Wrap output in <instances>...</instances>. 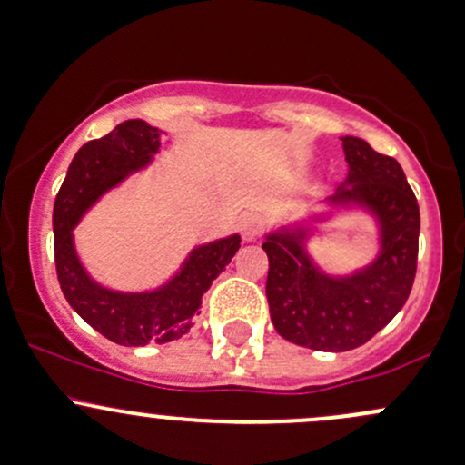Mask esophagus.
<instances>
[{
	"label": "esophagus",
	"instance_id": "34e87169",
	"mask_svg": "<svg viewBox=\"0 0 465 465\" xmlns=\"http://www.w3.org/2000/svg\"><path fill=\"white\" fill-rule=\"evenodd\" d=\"M238 227H241L242 241L252 242V241H256L258 236H261L262 220H261V216H258V213H245V216L241 218V224H238Z\"/></svg>",
	"mask_w": 465,
	"mask_h": 465
}]
</instances>
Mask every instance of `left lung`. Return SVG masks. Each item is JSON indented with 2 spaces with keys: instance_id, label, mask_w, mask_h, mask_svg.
<instances>
[{
  "instance_id": "left-lung-1",
  "label": "left lung",
  "mask_w": 465,
  "mask_h": 465,
  "mask_svg": "<svg viewBox=\"0 0 465 465\" xmlns=\"http://www.w3.org/2000/svg\"><path fill=\"white\" fill-rule=\"evenodd\" d=\"M348 178L325 200L334 212L363 209L379 224V253L361 270L331 276L307 252L325 212L267 233V301L272 322L290 343L321 351L361 348L408 301L417 273L419 204L394 158L345 135Z\"/></svg>"
}]
</instances>
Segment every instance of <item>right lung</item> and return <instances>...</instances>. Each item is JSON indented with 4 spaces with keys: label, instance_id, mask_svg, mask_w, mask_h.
<instances>
[{
    "label": "right lung",
    "instance_id": "obj_1",
    "mask_svg": "<svg viewBox=\"0 0 465 465\" xmlns=\"http://www.w3.org/2000/svg\"><path fill=\"white\" fill-rule=\"evenodd\" d=\"M160 151V131L144 120H126L109 135L91 140L73 158L53 207L57 281L68 305L93 330L126 348L169 343L192 330L203 294L241 249V236L192 249L180 272L151 292H117L93 281L80 262L73 229L106 192L149 167Z\"/></svg>",
    "mask_w": 465,
    "mask_h": 465
}]
</instances>
